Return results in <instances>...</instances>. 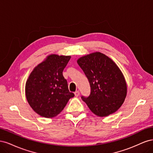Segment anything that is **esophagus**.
Listing matches in <instances>:
<instances>
[{
	"instance_id": "obj_1",
	"label": "esophagus",
	"mask_w": 153,
	"mask_h": 153,
	"mask_svg": "<svg viewBox=\"0 0 153 153\" xmlns=\"http://www.w3.org/2000/svg\"><path fill=\"white\" fill-rule=\"evenodd\" d=\"M74 94H75V96L78 97V96H79V95H80V92H79V91H75V93H74Z\"/></svg>"
}]
</instances>
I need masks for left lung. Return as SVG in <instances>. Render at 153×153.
I'll list each match as a JSON object with an SVG mask.
<instances>
[{
  "mask_svg": "<svg viewBox=\"0 0 153 153\" xmlns=\"http://www.w3.org/2000/svg\"><path fill=\"white\" fill-rule=\"evenodd\" d=\"M77 63L89 82L90 95L81 98L91 112L100 117L116 112L127 94L126 81L116 64L100 52L83 56Z\"/></svg>",
  "mask_w": 153,
  "mask_h": 153,
  "instance_id": "left-lung-1",
  "label": "left lung"
}]
</instances>
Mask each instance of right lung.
I'll use <instances>...</instances> for the list:
<instances>
[{
    "mask_svg": "<svg viewBox=\"0 0 153 153\" xmlns=\"http://www.w3.org/2000/svg\"><path fill=\"white\" fill-rule=\"evenodd\" d=\"M70 59L71 56L50 55L30 74L25 84L26 98L31 108L41 116H56L75 96L69 92L62 75Z\"/></svg>",
    "mask_w": 153,
    "mask_h": 153,
    "instance_id": "add662e5",
    "label": "right lung"
}]
</instances>
